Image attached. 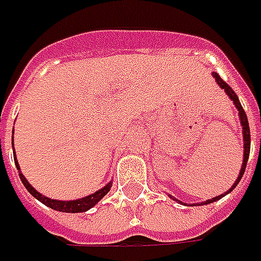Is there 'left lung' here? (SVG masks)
<instances>
[{
  "instance_id": "obj_1",
  "label": "left lung",
  "mask_w": 261,
  "mask_h": 261,
  "mask_svg": "<svg viewBox=\"0 0 261 261\" xmlns=\"http://www.w3.org/2000/svg\"><path fill=\"white\" fill-rule=\"evenodd\" d=\"M214 76H215L216 83L219 84V87L221 88H224L226 91V94L229 95V98L234 101V105H236V107L238 109V113H240V120H241V126H243V135H244V160H243V166H241V171H240V174H238V178L236 180V183H234V186L226 192V193H229L232 189H236V186L240 183V180H241V177H243V174H244V171H246V167H247V161H248V155H250V127H248V120H247V115L246 112H244V109H243V106H241V103H240V100H238V97H237V94L234 93V90L231 88V87L226 84L225 81L221 78V76L218 75L216 72H214ZM225 193V195H226ZM225 195H221L218 196V197H214V199H209V200H206V202H203V203H212V202H215V200H219L221 197H224ZM174 200H177V199H174ZM180 202V200H178ZM181 203V202H180ZM202 203V205H203Z\"/></svg>"
}]
</instances>
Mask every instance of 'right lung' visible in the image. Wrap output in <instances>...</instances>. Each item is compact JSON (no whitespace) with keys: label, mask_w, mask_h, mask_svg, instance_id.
Returning a JSON list of instances; mask_svg holds the SVG:
<instances>
[{"label":"right lung","mask_w":261,"mask_h":261,"mask_svg":"<svg viewBox=\"0 0 261 261\" xmlns=\"http://www.w3.org/2000/svg\"><path fill=\"white\" fill-rule=\"evenodd\" d=\"M14 163L15 167H17V170H18V175H20V180L23 181V185L24 187L29 190V193L30 195H33L37 199V200H40L42 203H45L46 206H49L50 209H55V211H59V212H71V214H76V212H86L88 211L90 207H93V206L98 202V200H101V197H105L107 193H109V190H110V187H112V183H109L107 186H105L103 189H100V190H97L95 193L93 195L87 196V197H83V199H76V200H69V202H65V200H55V199H49V197H45V196H42L37 190H35L32 185H29V181L24 178V175L20 173V167H18V163H17V160H15L14 156Z\"/></svg>","instance_id":"1"}]
</instances>
